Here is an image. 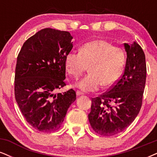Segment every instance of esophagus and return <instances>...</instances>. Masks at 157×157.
Instances as JSON below:
<instances>
[{
  "instance_id": "esophagus-1",
  "label": "esophagus",
  "mask_w": 157,
  "mask_h": 157,
  "mask_svg": "<svg viewBox=\"0 0 157 157\" xmlns=\"http://www.w3.org/2000/svg\"><path fill=\"white\" fill-rule=\"evenodd\" d=\"M76 93H77V96H82V95H83V93L80 92V91H79V90H77Z\"/></svg>"
}]
</instances>
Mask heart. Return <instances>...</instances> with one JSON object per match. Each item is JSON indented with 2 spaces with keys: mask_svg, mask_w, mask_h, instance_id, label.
I'll return each instance as SVG.
<instances>
[{
  "mask_svg": "<svg viewBox=\"0 0 157 157\" xmlns=\"http://www.w3.org/2000/svg\"><path fill=\"white\" fill-rule=\"evenodd\" d=\"M126 54L122 48L104 40H94L81 45L80 52L70 51L65 56L64 65L69 75L78 78L88 67L89 73L77 83L85 92L98 90L101 85L112 86L124 72Z\"/></svg>",
  "mask_w": 157,
  "mask_h": 157,
  "instance_id": "heart-1",
  "label": "heart"
}]
</instances>
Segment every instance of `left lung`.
Segmentation results:
<instances>
[{"mask_svg":"<svg viewBox=\"0 0 157 157\" xmlns=\"http://www.w3.org/2000/svg\"><path fill=\"white\" fill-rule=\"evenodd\" d=\"M127 52L124 72L106 92L92 98L88 120L91 128L103 136L124 130L138 116L142 106L146 79V57L138 43H124Z\"/></svg>","mask_w":157,"mask_h":157,"instance_id":"obj_1","label":"left lung"}]
</instances>
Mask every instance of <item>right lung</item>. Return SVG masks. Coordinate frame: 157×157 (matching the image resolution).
Segmentation results:
<instances>
[{
	"label": "right lung",
	"mask_w": 157,
	"mask_h": 157,
	"mask_svg": "<svg viewBox=\"0 0 157 157\" xmlns=\"http://www.w3.org/2000/svg\"><path fill=\"white\" fill-rule=\"evenodd\" d=\"M69 32L43 29L27 40L17 56L14 94L25 120L35 130L54 132L76 100L73 89L55 94L66 85L65 56L72 50Z\"/></svg>",
	"instance_id": "obj_1"
}]
</instances>
